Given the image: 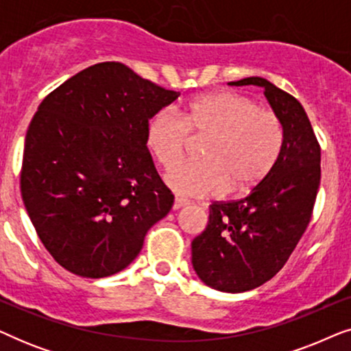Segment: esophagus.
<instances>
[{
  "mask_svg": "<svg viewBox=\"0 0 351 351\" xmlns=\"http://www.w3.org/2000/svg\"><path fill=\"white\" fill-rule=\"evenodd\" d=\"M189 204V201L186 199H184V198H176L174 199V203H172V209H180V208H184V206H186Z\"/></svg>",
  "mask_w": 351,
  "mask_h": 351,
  "instance_id": "obj_1",
  "label": "esophagus"
}]
</instances>
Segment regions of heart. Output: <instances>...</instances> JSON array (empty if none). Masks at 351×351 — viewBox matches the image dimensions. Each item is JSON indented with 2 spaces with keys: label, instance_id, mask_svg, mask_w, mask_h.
Wrapping results in <instances>:
<instances>
[{
  "label": "heart",
  "instance_id": "obj_1",
  "mask_svg": "<svg viewBox=\"0 0 351 351\" xmlns=\"http://www.w3.org/2000/svg\"><path fill=\"white\" fill-rule=\"evenodd\" d=\"M186 132L208 138L200 152L203 160L181 162L165 174L166 185L184 196H210L223 190L246 193L270 174L285 145L280 118L232 90L191 99L180 118L169 108L158 110L145 126V145L167 167L183 152Z\"/></svg>",
  "mask_w": 351,
  "mask_h": 351
}]
</instances>
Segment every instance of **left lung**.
Segmentation results:
<instances>
[{"mask_svg":"<svg viewBox=\"0 0 351 351\" xmlns=\"http://www.w3.org/2000/svg\"><path fill=\"white\" fill-rule=\"evenodd\" d=\"M258 86L282 124L285 145L273 171L246 198L209 206L204 232L191 241V263L206 286L256 289L285 267L308 227L321 179V148L299 100L261 76Z\"/></svg>","mask_w":351,"mask_h":351,"instance_id":"1","label":"left lung"}]
</instances>
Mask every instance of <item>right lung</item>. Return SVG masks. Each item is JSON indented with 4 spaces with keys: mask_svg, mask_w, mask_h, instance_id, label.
I'll return each instance as SVG.
<instances>
[{
    "mask_svg": "<svg viewBox=\"0 0 351 351\" xmlns=\"http://www.w3.org/2000/svg\"><path fill=\"white\" fill-rule=\"evenodd\" d=\"M179 95L124 64L102 62L38 107L23 148L22 199L65 270L83 278L124 270L171 210L174 195L153 165L145 126Z\"/></svg>",
    "mask_w": 351,
    "mask_h": 351,
    "instance_id": "1",
    "label": "right lung"
}]
</instances>
